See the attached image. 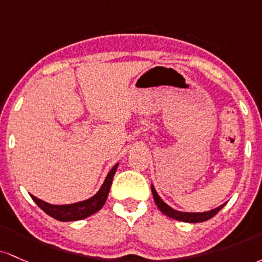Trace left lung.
<instances>
[{
	"label": "left lung",
	"mask_w": 262,
	"mask_h": 262,
	"mask_svg": "<svg viewBox=\"0 0 262 262\" xmlns=\"http://www.w3.org/2000/svg\"><path fill=\"white\" fill-rule=\"evenodd\" d=\"M151 190H152V194H154L155 203L157 204L158 209L162 211L164 215L169 216V218H172V219L179 220V222H186V223L207 222V220L213 218L216 213H219V210L225 205V203H224V204L219 205V207L215 208V209H211L209 211H204V213H186V211H178V210L173 209V208H170L169 205H167L166 203L161 199V196L157 194V192H156L155 187L152 186V184H151Z\"/></svg>",
	"instance_id": "1"
}]
</instances>
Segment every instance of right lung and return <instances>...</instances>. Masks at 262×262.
Segmentation results:
<instances>
[{"label":"right lung","instance_id":"right-lung-1","mask_svg":"<svg viewBox=\"0 0 262 262\" xmlns=\"http://www.w3.org/2000/svg\"><path fill=\"white\" fill-rule=\"evenodd\" d=\"M117 166H119V163H116L113 167V169L107 173L106 178H105L104 183H102L99 192L95 195H93L92 198L86 199V201L66 205H53L47 202L40 201L37 196L32 194L31 196L44 213H47L52 218L59 220V222H75V220L85 219L88 216L95 214L96 211H99L102 208V205L105 204L108 195V190L111 188V183H113V178L117 169Z\"/></svg>","mask_w":262,"mask_h":262}]
</instances>
